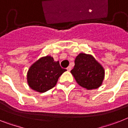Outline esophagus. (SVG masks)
Here are the masks:
<instances>
[{"mask_svg":"<svg viewBox=\"0 0 128 128\" xmlns=\"http://www.w3.org/2000/svg\"><path fill=\"white\" fill-rule=\"evenodd\" d=\"M71 70H72V67H71L70 66H68V67L67 68V70L68 71H69V72H70V71H71Z\"/></svg>","mask_w":128,"mask_h":128,"instance_id":"34e87169","label":"esophagus"}]
</instances>
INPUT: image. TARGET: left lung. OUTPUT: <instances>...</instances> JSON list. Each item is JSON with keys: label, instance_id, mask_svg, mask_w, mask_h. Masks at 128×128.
I'll return each instance as SVG.
<instances>
[{"label": "left lung", "instance_id": "1", "mask_svg": "<svg viewBox=\"0 0 128 128\" xmlns=\"http://www.w3.org/2000/svg\"><path fill=\"white\" fill-rule=\"evenodd\" d=\"M71 74L80 86L87 90L100 87L105 78V70L102 64L92 54L84 52L76 56Z\"/></svg>", "mask_w": 128, "mask_h": 128}]
</instances>
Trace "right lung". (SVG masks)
<instances>
[{
    "label": "right lung",
    "instance_id": "obj_1",
    "mask_svg": "<svg viewBox=\"0 0 128 128\" xmlns=\"http://www.w3.org/2000/svg\"><path fill=\"white\" fill-rule=\"evenodd\" d=\"M66 71L52 56H42L29 68L26 76L27 83L33 90L43 93L54 87L59 77Z\"/></svg>",
    "mask_w": 128,
    "mask_h": 128
}]
</instances>
